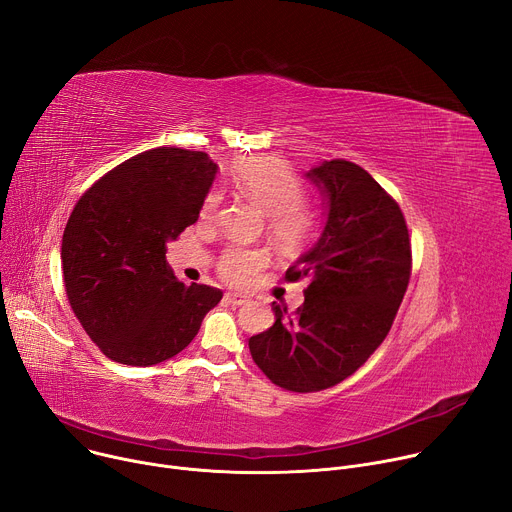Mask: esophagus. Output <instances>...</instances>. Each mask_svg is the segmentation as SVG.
I'll return each mask as SVG.
<instances>
[{
	"label": "esophagus",
	"mask_w": 512,
	"mask_h": 512,
	"mask_svg": "<svg viewBox=\"0 0 512 512\" xmlns=\"http://www.w3.org/2000/svg\"><path fill=\"white\" fill-rule=\"evenodd\" d=\"M224 300H226V304H230V306H243V304L247 302V298H245V296H241V294H232V292L224 294Z\"/></svg>",
	"instance_id": "34e87169"
}]
</instances>
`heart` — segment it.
I'll return each mask as SVG.
<instances>
[{"mask_svg": "<svg viewBox=\"0 0 512 512\" xmlns=\"http://www.w3.org/2000/svg\"><path fill=\"white\" fill-rule=\"evenodd\" d=\"M239 192L251 200L263 214L271 237L286 249L306 243L316 228L314 210L302 202L304 185L298 175L273 157H249L232 171ZM220 194L212 192L202 204V218L214 220L220 206ZM269 261L259 247H226L218 259V273L230 284L249 282Z\"/></svg>", "mask_w": 512, "mask_h": 512, "instance_id": "obj_1", "label": "heart"}]
</instances>
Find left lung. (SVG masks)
Instances as JSON below:
<instances>
[{
  "label": "left lung",
  "instance_id": "left-lung-1",
  "mask_svg": "<svg viewBox=\"0 0 512 512\" xmlns=\"http://www.w3.org/2000/svg\"><path fill=\"white\" fill-rule=\"evenodd\" d=\"M306 177L327 198L316 245L286 271L308 277L304 304H271L273 327L249 339L263 374L290 392L337 386L367 361L392 329L408 288L412 251L396 200L359 165L333 159Z\"/></svg>",
  "mask_w": 512,
  "mask_h": 512
}]
</instances>
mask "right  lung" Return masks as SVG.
<instances>
[{
	"label": "right lung",
	"instance_id": "1",
	"mask_svg": "<svg viewBox=\"0 0 512 512\" xmlns=\"http://www.w3.org/2000/svg\"><path fill=\"white\" fill-rule=\"evenodd\" d=\"M218 165L202 151L159 147L98 179L63 232L69 304L100 351L124 365L171 359L198 335L222 292L173 275L167 241L200 216Z\"/></svg>",
	"mask_w": 512,
	"mask_h": 512
}]
</instances>
